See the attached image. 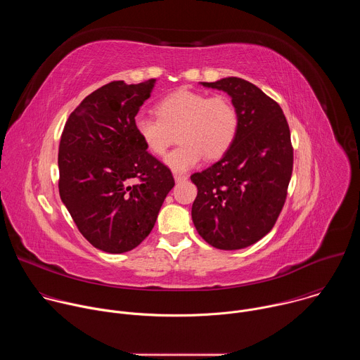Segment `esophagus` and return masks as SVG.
Segmentation results:
<instances>
[{
    "instance_id": "esophagus-1",
    "label": "esophagus",
    "mask_w": 360,
    "mask_h": 360,
    "mask_svg": "<svg viewBox=\"0 0 360 360\" xmlns=\"http://www.w3.org/2000/svg\"><path fill=\"white\" fill-rule=\"evenodd\" d=\"M188 179V175H181V174H176L175 175V181L176 182H184V181H186Z\"/></svg>"
}]
</instances>
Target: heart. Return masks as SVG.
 Listing matches in <instances>:
<instances>
[{
	"label": "heart",
	"instance_id": "b5f03b06",
	"mask_svg": "<svg viewBox=\"0 0 360 360\" xmlns=\"http://www.w3.org/2000/svg\"><path fill=\"white\" fill-rule=\"evenodd\" d=\"M155 115H139L134 129L145 149L162 157L175 141L181 142L165 164L174 172H186L205 157L208 161L222 158L235 142L239 117L232 101L225 95L210 96L186 88L176 89L155 105Z\"/></svg>",
	"mask_w": 360,
	"mask_h": 360
}]
</instances>
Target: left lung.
<instances>
[{
	"label": "left lung",
	"instance_id": "8db88e82",
	"mask_svg": "<svg viewBox=\"0 0 360 360\" xmlns=\"http://www.w3.org/2000/svg\"><path fill=\"white\" fill-rule=\"evenodd\" d=\"M200 84L232 98L239 127L225 155L191 175L198 188L192 221L214 248L242 249L271 232L285 205L293 168L289 125L278 102L249 81Z\"/></svg>",
	"mask_w": 360,
	"mask_h": 360
}]
</instances>
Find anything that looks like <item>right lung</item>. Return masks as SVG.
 I'll return each mask as SVG.
<instances>
[{"label":"right lung","instance_id":"obj_1","mask_svg":"<svg viewBox=\"0 0 360 360\" xmlns=\"http://www.w3.org/2000/svg\"><path fill=\"white\" fill-rule=\"evenodd\" d=\"M153 84L112 81L98 88L71 112L61 135V200L82 236L108 253L132 250L150 233L175 185L134 129Z\"/></svg>","mask_w":360,"mask_h":360}]
</instances>
